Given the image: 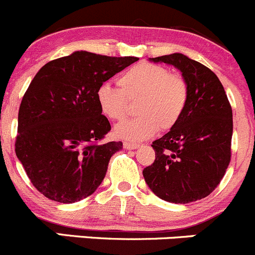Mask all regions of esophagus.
<instances>
[{
  "label": "esophagus",
  "mask_w": 255,
  "mask_h": 255,
  "mask_svg": "<svg viewBox=\"0 0 255 255\" xmlns=\"http://www.w3.org/2000/svg\"><path fill=\"white\" fill-rule=\"evenodd\" d=\"M138 143H133V142H124V147L127 150H135V148L138 147Z\"/></svg>",
  "instance_id": "1"
}]
</instances>
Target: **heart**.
<instances>
[{"label": "heart", "mask_w": 255, "mask_h": 255, "mask_svg": "<svg viewBox=\"0 0 255 255\" xmlns=\"http://www.w3.org/2000/svg\"><path fill=\"white\" fill-rule=\"evenodd\" d=\"M120 90L102 85L97 92L99 109L108 119L120 122L128 114V103L136 104L140 117L115 128L120 138L141 141L167 131L180 122L188 103V85L185 78L172 74L167 68L153 63H138L118 79Z\"/></svg>", "instance_id": "b5f03b06"}]
</instances>
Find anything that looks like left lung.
<instances>
[{"label": "left lung", "instance_id": "1", "mask_svg": "<svg viewBox=\"0 0 255 255\" xmlns=\"http://www.w3.org/2000/svg\"><path fill=\"white\" fill-rule=\"evenodd\" d=\"M181 70L188 103L180 122L152 142L156 158L143 168L150 190L171 203L207 197L219 185L231 161L233 114L218 77L181 53L150 58Z\"/></svg>", "mask_w": 255, "mask_h": 255}]
</instances>
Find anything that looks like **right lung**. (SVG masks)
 <instances>
[{
    "instance_id": "right-lung-1",
    "label": "right lung",
    "mask_w": 255,
    "mask_h": 255,
    "mask_svg": "<svg viewBox=\"0 0 255 255\" xmlns=\"http://www.w3.org/2000/svg\"><path fill=\"white\" fill-rule=\"evenodd\" d=\"M77 50L43 65L18 112L16 155L32 185L49 200L73 203L95 192L122 141L105 142L112 130L97 92L137 62Z\"/></svg>"
}]
</instances>
